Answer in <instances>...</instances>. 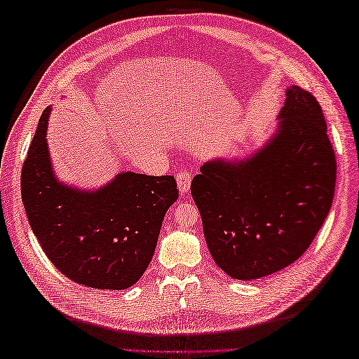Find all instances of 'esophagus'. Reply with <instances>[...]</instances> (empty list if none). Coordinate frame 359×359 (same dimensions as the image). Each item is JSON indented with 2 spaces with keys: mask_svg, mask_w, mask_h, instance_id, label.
<instances>
[{
  "mask_svg": "<svg viewBox=\"0 0 359 359\" xmlns=\"http://www.w3.org/2000/svg\"><path fill=\"white\" fill-rule=\"evenodd\" d=\"M191 177L193 175L189 174L188 171H180L177 172V187H179V191L182 194H185L189 191V187H191Z\"/></svg>",
  "mask_w": 359,
  "mask_h": 359,
  "instance_id": "obj_1",
  "label": "esophagus"
}]
</instances>
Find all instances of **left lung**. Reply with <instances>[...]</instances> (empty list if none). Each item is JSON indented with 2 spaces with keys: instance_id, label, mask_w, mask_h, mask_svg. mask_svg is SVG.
Masks as SVG:
<instances>
[{
  "instance_id": "8db88e82",
  "label": "left lung",
  "mask_w": 359,
  "mask_h": 359,
  "mask_svg": "<svg viewBox=\"0 0 359 359\" xmlns=\"http://www.w3.org/2000/svg\"><path fill=\"white\" fill-rule=\"evenodd\" d=\"M278 129L248 158H215L191 182L203 234L219 269L259 279L306 253L329 215L337 157L316 98L288 86Z\"/></svg>"
}]
</instances>
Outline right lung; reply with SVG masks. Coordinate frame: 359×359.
<instances>
[{
    "instance_id": "right-lung-1",
    "label": "right lung",
    "mask_w": 359,
    "mask_h": 359,
    "mask_svg": "<svg viewBox=\"0 0 359 359\" xmlns=\"http://www.w3.org/2000/svg\"><path fill=\"white\" fill-rule=\"evenodd\" d=\"M50 108L38 121L21 172L30 228L66 278L90 288L123 290L154 255L165 212L177 201L172 175L121 172L95 191L62 184L46 140Z\"/></svg>"
}]
</instances>
